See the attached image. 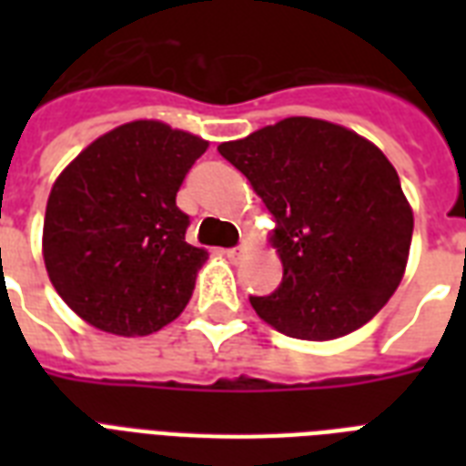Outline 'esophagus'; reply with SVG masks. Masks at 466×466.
<instances>
[{"label": "esophagus", "mask_w": 466, "mask_h": 466, "mask_svg": "<svg viewBox=\"0 0 466 466\" xmlns=\"http://www.w3.org/2000/svg\"><path fill=\"white\" fill-rule=\"evenodd\" d=\"M247 254H248L247 244H241V247H237V248H227L225 251L227 258H232V261H241V258H244Z\"/></svg>", "instance_id": "obj_1"}]
</instances>
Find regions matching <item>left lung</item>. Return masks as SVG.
Returning a JSON list of instances; mask_svg holds the SVG:
<instances>
[{
  "label": "left lung",
  "instance_id": "1",
  "mask_svg": "<svg viewBox=\"0 0 466 466\" xmlns=\"http://www.w3.org/2000/svg\"><path fill=\"white\" fill-rule=\"evenodd\" d=\"M218 152L273 215L283 283L248 298L276 331L331 340L360 329L401 283L413 210L382 149L329 120L285 118Z\"/></svg>",
  "mask_w": 466,
  "mask_h": 466
}]
</instances>
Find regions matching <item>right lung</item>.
I'll list each match as a JSON object with an SVG mask.
<instances>
[{
  "instance_id": "add662e5",
  "label": "right lung",
  "mask_w": 466,
  "mask_h": 466,
  "mask_svg": "<svg viewBox=\"0 0 466 466\" xmlns=\"http://www.w3.org/2000/svg\"><path fill=\"white\" fill-rule=\"evenodd\" d=\"M208 140L161 120L108 130L53 183L43 261L65 305L94 329L147 336L188 305L205 248L186 241L176 193Z\"/></svg>"
}]
</instances>
